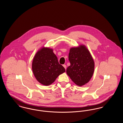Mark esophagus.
I'll use <instances>...</instances> for the list:
<instances>
[{
  "label": "esophagus",
  "instance_id": "1",
  "mask_svg": "<svg viewBox=\"0 0 123 123\" xmlns=\"http://www.w3.org/2000/svg\"><path fill=\"white\" fill-rule=\"evenodd\" d=\"M63 66H64V67L65 68V69H66V65L65 64H64V65H63Z\"/></svg>",
  "mask_w": 123,
  "mask_h": 123
}]
</instances>
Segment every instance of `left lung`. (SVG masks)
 Masks as SVG:
<instances>
[{
    "instance_id": "1",
    "label": "left lung",
    "mask_w": 123,
    "mask_h": 123,
    "mask_svg": "<svg viewBox=\"0 0 123 123\" xmlns=\"http://www.w3.org/2000/svg\"><path fill=\"white\" fill-rule=\"evenodd\" d=\"M70 48L69 53L70 62L66 70L67 74L78 86H82L89 81L93 75L94 60L85 46Z\"/></svg>"
}]
</instances>
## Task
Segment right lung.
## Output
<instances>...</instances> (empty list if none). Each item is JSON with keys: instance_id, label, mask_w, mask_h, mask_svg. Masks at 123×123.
I'll use <instances>...</instances> for the list:
<instances>
[{"instance_id": "right-lung-1", "label": "right lung", "mask_w": 123, "mask_h": 123, "mask_svg": "<svg viewBox=\"0 0 123 123\" xmlns=\"http://www.w3.org/2000/svg\"><path fill=\"white\" fill-rule=\"evenodd\" d=\"M32 67L37 80L45 86L51 84L65 71L64 67L59 64L53 49L49 48L43 47L36 53Z\"/></svg>"}]
</instances>
